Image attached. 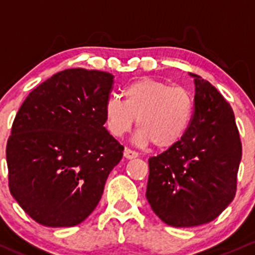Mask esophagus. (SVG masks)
<instances>
[{"instance_id":"1","label":"esophagus","mask_w":255,"mask_h":255,"mask_svg":"<svg viewBox=\"0 0 255 255\" xmlns=\"http://www.w3.org/2000/svg\"><path fill=\"white\" fill-rule=\"evenodd\" d=\"M123 154H125V156H126V158H127V159H134V158H137V156H138L137 151L132 150V149H129V148L126 149L125 153H123Z\"/></svg>"}]
</instances>
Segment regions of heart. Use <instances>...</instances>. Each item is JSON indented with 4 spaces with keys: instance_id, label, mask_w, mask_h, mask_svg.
I'll return each mask as SVG.
<instances>
[{
    "instance_id": "heart-1",
    "label": "heart",
    "mask_w": 255,
    "mask_h": 255,
    "mask_svg": "<svg viewBox=\"0 0 255 255\" xmlns=\"http://www.w3.org/2000/svg\"><path fill=\"white\" fill-rule=\"evenodd\" d=\"M123 97L112 95L105 106L106 125L113 137L129 132L137 120L138 143L169 148L182 139L191 125L195 102L185 87L144 78L126 86Z\"/></svg>"
}]
</instances>
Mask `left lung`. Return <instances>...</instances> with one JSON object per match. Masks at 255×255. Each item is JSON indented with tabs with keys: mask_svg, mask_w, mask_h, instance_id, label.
Segmentation results:
<instances>
[{
	"mask_svg": "<svg viewBox=\"0 0 255 255\" xmlns=\"http://www.w3.org/2000/svg\"><path fill=\"white\" fill-rule=\"evenodd\" d=\"M186 134L149 158L146 200L166 225L195 227L217 218L233 201L242 143L232 107L199 75Z\"/></svg>",
	"mask_w": 255,
	"mask_h": 255,
	"instance_id": "8db88e82",
	"label": "left lung"
}]
</instances>
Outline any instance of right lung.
Returning a JSON list of instances; mask_svg holds the SVG:
<instances>
[{"instance_id": "1", "label": "right lung", "mask_w": 255, "mask_h": 255, "mask_svg": "<svg viewBox=\"0 0 255 255\" xmlns=\"http://www.w3.org/2000/svg\"><path fill=\"white\" fill-rule=\"evenodd\" d=\"M113 78L66 69L35 87L18 110L6 148L8 186L35 222L73 227L101 200L123 156L104 126Z\"/></svg>"}]
</instances>
